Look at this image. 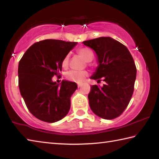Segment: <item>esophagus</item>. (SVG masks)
<instances>
[{
    "label": "esophagus",
    "instance_id": "obj_1",
    "mask_svg": "<svg viewBox=\"0 0 159 159\" xmlns=\"http://www.w3.org/2000/svg\"><path fill=\"white\" fill-rule=\"evenodd\" d=\"M78 87H79V88L80 87V84H79V83H78Z\"/></svg>",
    "mask_w": 159,
    "mask_h": 159
}]
</instances>
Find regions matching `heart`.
I'll return each mask as SVG.
<instances>
[{
    "label": "heart",
    "instance_id": "1",
    "mask_svg": "<svg viewBox=\"0 0 159 159\" xmlns=\"http://www.w3.org/2000/svg\"><path fill=\"white\" fill-rule=\"evenodd\" d=\"M78 53L81 56V57L84 59L86 61H91L93 59V53L92 51L88 48H80L78 50ZM69 55H66L65 57H64L62 62H61V65L64 68L68 66L69 64ZM88 73L86 71H69L66 74V78L69 80L71 81L76 82V83H81L85 79V78L87 76Z\"/></svg>",
    "mask_w": 159,
    "mask_h": 159
}]
</instances>
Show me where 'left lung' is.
Returning a JSON list of instances; mask_svg holds the SVG:
<instances>
[{
    "label": "left lung",
    "mask_w": 159,
    "mask_h": 159,
    "mask_svg": "<svg viewBox=\"0 0 159 159\" xmlns=\"http://www.w3.org/2000/svg\"><path fill=\"white\" fill-rule=\"evenodd\" d=\"M95 51L98 66L90 79L105 82L94 85L88 95L93 113L104 119H114L128 107L134 91L137 69L127 48L111 37H99L83 41Z\"/></svg>",
    "instance_id": "obj_1"
}]
</instances>
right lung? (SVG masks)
Listing matches in <instances>:
<instances>
[{
	"label": "right lung",
	"mask_w": 159,
	"mask_h": 159,
	"mask_svg": "<svg viewBox=\"0 0 159 159\" xmlns=\"http://www.w3.org/2000/svg\"><path fill=\"white\" fill-rule=\"evenodd\" d=\"M76 42L46 39L35 43L19 62V88L26 107L38 119L55 123L65 117L70 98L77 89L76 83L62 80L53 82L54 75L61 71L64 57Z\"/></svg>",
	"instance_id": "add662e5"
}]
</instances>
